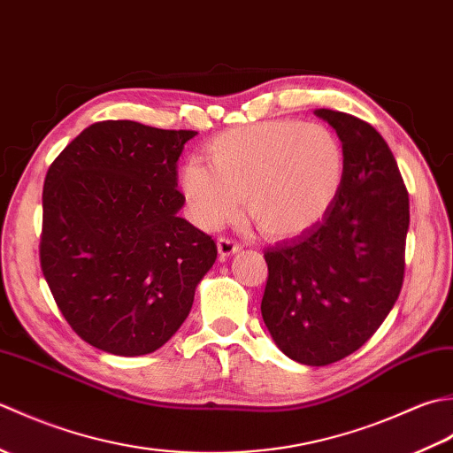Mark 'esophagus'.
Here are the masks:
<instances>
[{
    "instance_id": "34e87169",
    "label": "esophagus",
    "mask_w": 453,
    "mask_h": 453,
    "mask_svg": "<svg viewBox=\"0 0 453 453\" xmlns=\"http://www.w3.org/2000/svg\"><path fill=\"white\" fill-rule=\"evenodd\" d=\"M239 249H242V245L235 243L234 239H227V237L218 239V255H219V258L234 257L235 253H239Z\"/></svg>"
}]
</instances>
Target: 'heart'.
<instances>
[{"label":"heart","mask_w":453,"mask_h":453,"mask_svg":"<svg viewBox=\"0 0 453 453\" xmlns=\"http://www.w3.org/2000/svg\"><path fill=\"white\" fill-rule=\"evenodd\" d=\"M206 153L210 165L188 159L179 171L190 216L204 229L235 218L245 198L258 232L296 239L321 224L344 185L342 143L321 124H249L221 134Z\"/></svg>","instance_id":"heart-1"}]
</instances>
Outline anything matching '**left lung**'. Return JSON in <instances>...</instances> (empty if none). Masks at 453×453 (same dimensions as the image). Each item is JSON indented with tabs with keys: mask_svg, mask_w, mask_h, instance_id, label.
Returning a JSON list of instances; mask_svg holds the SVG:
<instances>
[{
	"mask_svg": "<svg viewBox=\"0 0 453 453\" xmlns=\"http://www.w3.org/2000/svg\"><path fill=\"white\" fill-rule=\"evenodd\" d=\"M344 150V185L319 226L265 253L261 313L288 358L326 365L358 350L395 305L409 232L397 161L368 122L317 109Z\"/></svg>",
	"mask_w": 453,
	"mask_h": 453,
	"instance_id": "obj_1",
	"label": "left lung"
}]
</instances>
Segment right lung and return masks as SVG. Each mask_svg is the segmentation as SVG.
<instances>
[{
	"label": "right lung",
	"mask_w": 453,
	"mask_h": 453,
	"mask_svg": "<svg viewBox=\"0 0 453 453\" xmlns=\"http://www.w3.org/2000/svg\"><path fill=\"white\" fill-rule=\"evenodd\" d=\"M195 136L104 120L67 143L46 173L42 273L65 321L95 349H161L216 263L214 239L179 216L177 161Z\"/></svg>",
	"instance_id": "right-lung-1"
}]
</instances>
